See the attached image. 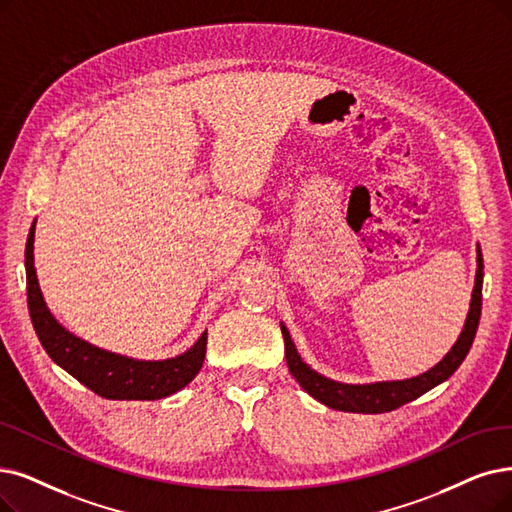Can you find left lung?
I'll list each match as a JSON object with an SVG mask.
<instances>
[{
    "label": "left lung",
    "mask_w": 512,
    "mask_h": 512,
    "mask_svg": "<svg viewBox=\"0 0 512 512\" xmlns=\"http://www.w3.org/2000/svg\"><path fill=\"white\" fill-rule=\"evenodd\" d=\"M481 288H483V256L481 248H477V275H475V290L473 300H470V309L464 321V330L456 344L449 351L433 370H428L416 378L410 380H399V382H374V384H342L325 378L317 372H313L309 365H306L296 346L290 338L288 327L281 323V334L285 342V361L292 376L298 380V384L304 388L306 393L321 401L323 405L332 407V410L340 412H353V414H384L393 412L397 407L410 403L418 397H422L426 391H431L437 384L445 382L452 376L464 357L468 355L470 346H473L479 319H481Z\"/></svg>",
    "instance_id": "8db88e82"
}]
</instances>
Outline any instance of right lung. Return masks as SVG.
Returning a JSON list of instances; mask_svg holds the SVG:
<instances>
[{
  "label": "right lung",
  "mask_w": 512,
  "mask_h": 512,
  "mask_svg": "<svg viewBox=\"0 0 512 512\" xmlns=\"http://www.w3.org/2000/svg\"><path fill=\"white\" fill-rule=\"evenodd\" d=\"M35 222L31 227L25 267H27V302L35 334L54 363L63 367L75 380L88 386L92 393L119 401H155L170 397L185 388L201 370L206 357L208 332H203L195 346L174 359L166 361H136L107 353L79 340L60 325L44 302L33 267Z\"/></svg>",
  "instance_id": "right-lung-1"
}]
</instances>
